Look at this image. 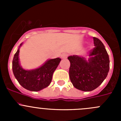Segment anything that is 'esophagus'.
Segmentation results:
<instances>
[{
  "label": "esophagus",
  "mask_w": 121,
  "mask_h": 121,
  "mask_svg": "<svg viewBox=\"0 0 121 121\" xmlns=\"http://www.w3.org/2000/svg\"><path fill=\"white\" fill-rule=\"evenodd\" d=\"M68 57V54L66 53H63V54L61 56V58H63V59H65V58H67Z\"/></svg>",
  "instance_id": "esophagus-1"
}]
</instances>
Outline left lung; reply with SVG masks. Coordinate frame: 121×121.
I'll return each mask as SVG.
<instances>
[{"label":"left lung","instance_id":"left-lung-1","mask_svg":"<svg viewBox=\"0 0 121 121\" xmlns=\"http://www.w3.org/2000/svg\"><path fill=\"white\" fill-rule=\"evenodd\" d=\"M93 40L95 47L90 51L88 60L77 55L68 57L71 82L82 91H91L98 87L109 72V56L104 45L98 38L93 37Z\"/></svg>","mask_w":121,"mask_h":121}]
</instances>
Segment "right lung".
Wrapping results in <instances>:
<instances>
[{"mask_svg": "<svg viewBox=\"0 0 121 121\" xmlns=\"http://www.w3.org/2000/svg\"><path fill=\"white\" fill-rule=\"evenodd\" d=\"M22 44H20L13 57L12 61L13 74L23 88L31 91H39L50 84L54 72L60 64L61 58L48 60L40 67L25 69L22 67L19 63V49Z\"/></svg>", "mask_w": 121, "mask_h": 121, "instance_id": "add662e5", "label": "right lung"}]
</instances>
